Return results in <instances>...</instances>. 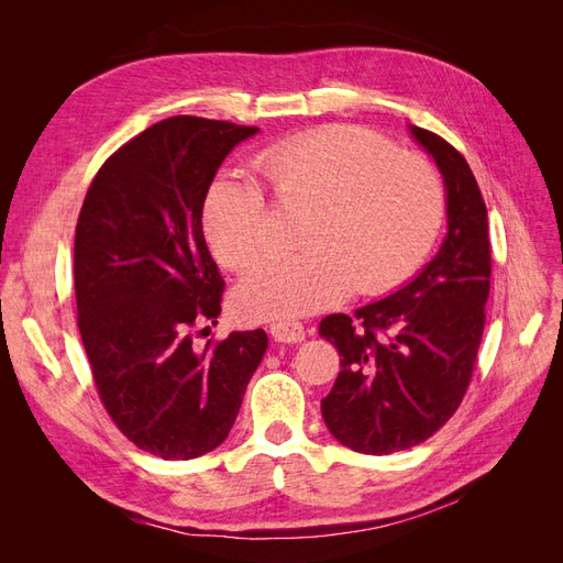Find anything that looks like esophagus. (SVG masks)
I'll list each match as a JSON object with an SVG mask.
<instances>
[{
  "mask_svg": "<svg viewBox=\"0 0 563 563\" xmlns=\"http://www.w3.org/2000/svg\"><path fill=\"white\" fill-rule=\"evenodd\" d=\"M269 333L277 343H300V340H305V327L300 321H275L269 327Z\"/></svg>",
  "mask_w": 563,
  "mask_h": 563,
  "instance_id": "esophagus-1",
  "label": "esophagus"
}]
</instances>
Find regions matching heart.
<instances>
[{"mask_svg":"<svg viewBox=\"0 0 563 563\" xmlns=\"http://www.w3.org/2000/svg\"><path fill=\"white\" fill-rule=\"evenodd\" d=\"M277 207L302 213L305 251L253 269L234 291L244 319L288 321L340 302L354 288L378 296L406 282L444 220V180L418 152H399L366 129L329 124L288 135L253 157ZM201 225L216 258L249 269L269 249V209L253 180L218 174Z\"/></svg>","mask_w":563,"mask_h":563,"instance_id":"b5f03b06","label":"heart"}]
</instances>
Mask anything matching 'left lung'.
<instances>
[{
    "mask_svg": "<svg viewBox=\"0 0 563 563\" xmlns=\"http://www.w3.org/2000/svg\"><path fill=\"white\" fill-rule=\"evenodd\" d=\"M446 183L449 234L401 291L354 314L321 319L340 373L321 416L347 449H413L451 420L470 387L490 288L488 213L467 159L441 135L411 126Z\"/></svg>",
    "mask_w": 563,
    "mask_h": 563,
    "instance_id": "8db88e82",
    "label": "left lung"
}]
</instances>
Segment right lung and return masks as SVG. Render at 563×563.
I'll list each match as a JSON object with an SVG mask.
<instances>
[{
  "instance_id": "1",
  "label": "right lung",
  "mask_w": 563,
  "mask_h": 563,
  "mask_svg": "<svg viewBox=\"0 0 563 563\" xmlns=\"http://www.w3.org/2000/svg\"><path fill=\"white\" fill-rule=\"evenodd\" d=\"M255 131L162 119L98 168L77 218V323L98 397L131 444L164 460L223 444L267 350L263 329L203 350L192 340L203 321L216 323L225 291L203 240V195Z\"/></svg>"
}]
</instances>
